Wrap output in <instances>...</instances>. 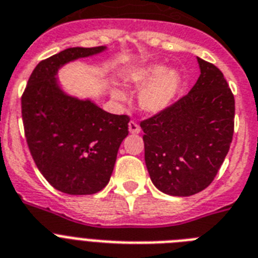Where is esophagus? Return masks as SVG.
<instances>
[{"mask_svg":"<svg viewBox=\"0 0 258 258\" xmlns=\"http://www.w3.org/2000/svg\"><path fill=\"white\" fill-rule=\"evenodd\" d=\"M128 130L131 134H139L140 133L139 124H138L136 122H134V120H131V122L128 123Z\"/></svg>","mask_w":258,"mask_h":258,"instance_id":"esophagus-1","label":"esophagus"}]
</instances>
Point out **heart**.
<instances>
[{"label":"heart","instance_id":"1","mask_svg":"<svg viewBox=\"0 0 258 258\" xmlns=\"http://www.w3.org/2000/svg\"><path fill=\"white\" fill-rule=\"evenodd\" d=\"M125 81L135 89H142L138 103L140 110L149 115H159L169 109L182 86L178 71L164 64H151L135 69L125 76ZM112 94L119 101L127 99V93L122 89H114Z\"/></svg>","mask_w":258,"mask_h":258}]
</instances>
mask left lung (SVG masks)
Instances as JSON below:
<instances>
[{
	"instance_id": "8db88e82",
	"label": "left lung",
	"mask_w": 258,
	"mask_h": 258,
	"mask_svg": "<svg viewBox=\"0 0 258 258\" xmlns=\"http://www.w3.org/2000/svg\"><path fill=\"white\" fill-rule=\"evenodd\" d=\"M199 75L187 96L140 123L144 159L153 185L189 197L213 182L233 136L235 98L214 64L197 57Z\"/></svg>"
}]
</instances>
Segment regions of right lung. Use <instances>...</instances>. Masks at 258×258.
<instances>
[{"label": "right lung", "mask_w": 258, "mask_h": 258, "mask_svg": "<svg viewBox=\"0 0 258 258\" xmlns=\"http://www.w3.org/2000/svg\"><path fill=\"white\" fill-rule=\"evenodd\" d=\"M106 49L72 47L43 60L22 96L32 159L44 178L69 196L94 194L109 183L119 147L128 135V116L110 114L93 99L68 94L57 79L64 66Z\"/></svg>", "instance_id": "obj_1"}]
</instances>
